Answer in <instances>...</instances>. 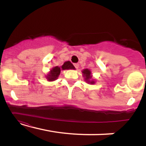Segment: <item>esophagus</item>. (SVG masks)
<instances>
[{"label": "esophagus", "mask_w": 146, "mask_h": 146, "mask_svg": "<svg viewBox=\"0 0 146 146\" xmlns=\"http://www.w3.org/2000/svg\"><path fill=\"white\" fill-rule=\"evenodd\" d=\"M74 66L75 67V68H76V69H78V68H79V64H75Z\"/></svg>", "instance_id": "esophagus-1"}]
</instances>
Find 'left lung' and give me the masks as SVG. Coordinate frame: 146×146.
<instances>
[{
    "label": "left lung",
    "mask_w": 146,
    "mask_h": 146,
    "mask_svg": "<svg viewBox=\"0 0 146 146\" xmlns=\"http://www.w3.org/2000/svg\"><path fill=\"white\" fill-rule=\"evenodd\" d=\"M82 75L84 79V81L86 83L89 84H95V81L94 79H93V75H92L91 71L88 68H85L82 70Z\"/></svg>",
    "instance_id": "left-lung-1"
}]
</instances>
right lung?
Returning a JSON list of instances; mask_svg holds the SVG:
<instances>
[{"label":"right lung","instance_id":"obj_1","mask_svg":"<svg viewBox=\"0 0 146 146\" xmlns=\"http://www.w3.org/2000/svg\"><path fill=\"white\" fill-rule=\"evenodd\" d=\"M68 69H73L75 70V68L70 61H66L64 63V64L62 66H55L52 68L51 70L48 72V74L46 75V78L48 82H53L56 80L58 78L60 74V72L62 70H68Z\"/></svg>","mask_w":146,"mask_h":146}]
</instances>
